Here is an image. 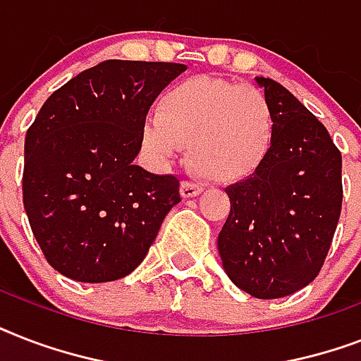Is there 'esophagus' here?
Instances as JSON below:
<instances>
[{
    "label": "esophagus",
    "instance_id": "34e87169",
    "mask_svg": "<svg viewBox=\"0 0 361 361\" xmlns=\"http://www.w3.org/2000/svg\"><path fill=\"white\" fill-rule=\"evenodd\" d=\"M204 191V187L200 183H195V181H181V197L183 198H192L198 197L200 192Z\"/></svg>",
    "mask_w": 361,
    "mask_h": 361
}]
</instances>
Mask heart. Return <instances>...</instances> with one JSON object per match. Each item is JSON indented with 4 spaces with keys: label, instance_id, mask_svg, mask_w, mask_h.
I'll return each mask as SVG.
<instances>
[{
    "label": "heart",
    "instance_id": "heart-1",
    "mask_svg": "<svg viewBox=\"0 0 361 361\" xmlns=\"http://www.w3.org/2000/svg\"><path fill=\"white\" fill-rule=\"evenodd\" d=\"M275 140L274 106L262 90L215 76H191L159 97L157 114L142 121V142L169 163L189 142L195 169L208 180L234 183L252 176Z\"/></svg>",
    "mask_w": 361,
    "mask_h": 361
}]
</instances>
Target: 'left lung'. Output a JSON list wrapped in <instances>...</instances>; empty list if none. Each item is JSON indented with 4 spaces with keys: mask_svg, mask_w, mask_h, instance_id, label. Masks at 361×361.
I'll return each instance as SVG.
<instances>
[{
    "mask_svg": "<svg viewBox=\"0 0 361 361\" xmlns=\"http://www.w3.org/2000/svg\"><path fill=\"white\" fill-rule=\"evenodd\" d=\"M275 112L266 163L225 189L231 214L217 238L226 275L260 300L288 296L319 275L341 215V152L286 87L257 76Z\"/></svg>",
    "mask_w": 361,
    "mask_h": 361,
    "instance_id": "8db88e82",
    "label": "left lung"
}]
</instances>
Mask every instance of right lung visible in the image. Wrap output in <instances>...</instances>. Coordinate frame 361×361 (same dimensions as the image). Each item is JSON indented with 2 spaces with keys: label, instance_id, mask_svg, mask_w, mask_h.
<instances>
[{
  "label": "right lung",
  "instance_id": "add662e5",
  "mask_svg": "<svg viewBox=\"0 0 361 361\" xmlns=\"http://www.w3.org/2000/svg\"><path fill=\"white\" fill-rule=\"evenodd\" d=\"M187 67L109 59L54 92L25 133L24 208L48 264L69 279L129 275L180 202V180L135 164L142 121Z\"/></svg>",
  "mask_w": 361,
  "mask_h": 361
}]
</instances>
